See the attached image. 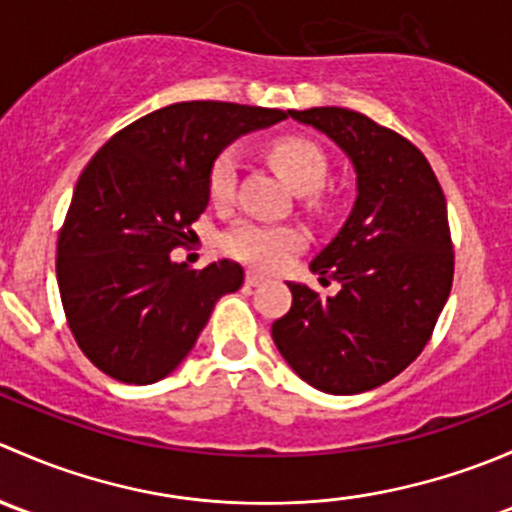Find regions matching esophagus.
<instances>
[{"instance_id": "1", "label": "esophagus", "mask_w": 512, "mask_h": 512, "mask_svg": "<svg viewBox=\"0 0 512 512\" xmlns=\"http://www.w3.org/2000/svg\"><path fill=\"white\" fill-rule=\"evenodd\" d=\"M245 282H247V285H250V287H260L262 282H267V280L260 275V272H252V270H250V272H247V275H245Z\"/></svg>"}]
</instances>
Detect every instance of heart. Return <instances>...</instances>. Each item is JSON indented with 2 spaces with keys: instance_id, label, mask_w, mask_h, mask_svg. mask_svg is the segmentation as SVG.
<instances>
[{
  "instance_id": "obj_1",
  "label": "heart",
  "mask_w": 512,
  "mask_h": 512,
  "mask_svg": "<svg viewBox=\"0 0 512 512\" xmlns=\"http://www.w3.org/2000/svg\"><path fill=\"white\" fill-rule=\"evenodd\" d=\"M270 160L277 173L287 180L289 188L299 195L317 193L327 180V158L322 148L314 146L307 138L287 136L270 146ZM237 175V160L232 153H220L215 163L210 165L208 188L210 198L223 203L232 195ZM304 237L297 227L287 225H265V223H245L235 225L225 232L223 245L237 260L247 265L262 267V270H277L302 247Z\"/></svg>"
}]
</instances>
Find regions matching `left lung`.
I'll return each instance as SVG.
<instances>
[{
	"instance_id": "obj_1",
	"label": "left lung",
	"mask_w": 512,
	"mask_h": 512,
	"mask_svg": "<svg viewBox=\"0 0 512 512\" xmlns=\"http://www.w3.org/2000/svg\"><path fill=\"white\" fill-rule=\"evenodd\" d=\"M352 163V213L309 270L339 282L319 297L287 282L292 309L272 339L294 374L324 394H361L394 379L421 354L451 294L446 198L414 143L339 106L289 111Z\"/></svg>"
}]
</instances>
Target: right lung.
Instances as JSON below:
<instances>
[{"label": "right lung", "mask_w": 512, "mask_h": 512, "mask_svg": "<svg viewBox=\"0 0 512 512\" xmlns=\"http://www.w3.org/2000/svg\"><path fill=\"white\" fill-rule=\"evenodd\" d=\"M285 118L240 103H170L118 131L86 165L59 235L56 277L71 332L103 374L123 384L173 374L218 299L242 287L237 262L190 270L170 250L208 208L215 158Z\"/></svg>", "instance_id": "add662e5"}]
</instances>
